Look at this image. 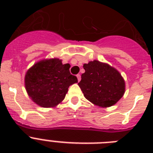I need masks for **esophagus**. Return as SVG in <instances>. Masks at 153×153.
<instances>
[{
	"label": "esophagus",
	"mask_w": 153,
	"mask_h": 153,
	"mask_svg": "<svg viewBox=\"0 0 153 153\" xmlns=\"http://www.w3.org/2000/svg\"><path fill=\"white\" fill-rule=\"evenodd\" d=\"M76 77H77V79H78V81H80V79H81V76H80V74H77V75H76Z\"/></svg>",
	"instance_id": "esophagus-1"
}]
</instances>
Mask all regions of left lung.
I'll return each instance as SVG.
<instances>
[{
	"mask_svg": "<svg viewBox=\"0 0 153 153\" xmlns=\"http://www.w3.org/2000/svg\"><path fill=\"white\" fill-rule=\"evenodd\" d=\"M85 73L78 85L85 98L100 107L117 103L124 95L125 80L118 70L99 60L83 64Z\"/></svg>",
	"mask_w": 153,
	"mask_h": 153,
	"instance_id": "1",
	"label": "left lung"
}]
</instances>
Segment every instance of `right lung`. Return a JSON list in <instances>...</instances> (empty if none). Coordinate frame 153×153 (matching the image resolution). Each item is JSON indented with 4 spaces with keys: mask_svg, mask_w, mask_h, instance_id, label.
I'll list each match as a JSON object with an SVG mask.
<instances>
[{
    "mask_svg": "<svg viewBox=\"0 0 153 153\" xmlns=\"http://www.w3.org/2000/svg\"><path fill=\"white\" fill-rule=\"evenodd\" d=\"M70 65L58 58L36 62L27 71L24 84L28 96L38 106L55 107L64 100L69 86L77 83L70 73Z\"/></svg>",
    "mask_w": 153,
    "mask_h": 153,
    "instance_id": "add662e5",
    "label": "right lung"
}]
</instances>
